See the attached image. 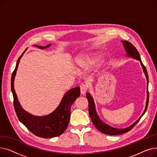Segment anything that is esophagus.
Instances as JSON below:
<instances>
[{"instance_id":"obj_1","label":"esophagus","mask_w":157,"mask_h":157,"mask_svg":"<svg viewBox=\"0 0 157 157\" xmlns=\"http://www.w3.org/2000/svg\"><path fill=\"white\" fill-rule=\"evenodd\" d=\"M88 90V88H87V86L85 84H82L80 85V91H81V94L82 95H84L86 94V91Z\"/></svg>"}]
</instances>
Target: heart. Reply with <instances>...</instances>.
Here are the masks:
<instances>
[{
	"mask_svg": "<svg viewBox=\"0 0 157 157\" xmlns=\"http://www.w3.org/2000/svg\"><path fill=\"white\" fill-rule=\"evenodd\" d=\"M102 59L101 55H88L78 60V65L81 67H89L99 62Z\"/></svg>",
	"mask_w": 157,
	"mask_h": 157,
	"instance_id": "heart-1",
	"label": "heart"
}]
</instances>
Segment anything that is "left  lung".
Masks as SVG:
<instances>
[{
	"instance_id": "8db88e82",
	"label": "left lung",
	"mask_w": 157,
	"mask_h": 157,
	"mask_svg": "<svg viewBox=\"0 0 157 157\" xmlns=\"http://www.w3.org/2000/svg\"><path fill=\"white\" fill-rule=\"evenodd\" d=\"M122 43L123 46L125 47V50L127 52V55L129 56H131L132 58H134V59L138 60L141 62V64L142 65V67L143 69V71L145 73V75L146 76V79H147V89H148V83H149V79H148V74L147 72V70L145 67V66L143 65L141 59V56H140V55L137 51V49L135 48V46L129 43L128 41L127 40H122ZM86 98L88 101V111H89V114L90 118L92 120V123H94V126L101 132L102 133L107 134V135H111V136H116V135H120L127 132L130 131V130L132 129L134 126L137 124V123L139 122V121L141 119V117H140L134 123H133L131 126L125 128H122V129H118V128H115L113 127H111L108 125L105 124L104 122H102L101 119L98 117V114L95 111V104L93 100V98L92 96L90 95L89 93L86 94ZM148 102H149V92H148L147 90V101H146V108L142 114L143 117L145 112L147 110V105H148Z\"/></svg>"
}]
</instances>
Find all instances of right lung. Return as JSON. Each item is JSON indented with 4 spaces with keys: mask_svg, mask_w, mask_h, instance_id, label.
Returning <instances> with one entry per match:
<instances>
[{
    "mask_svg": "<svg viewBox=\"0 0 157 157\" xmlns=\"http://www.w3.org/2000/svg\"><path fill=\"white\" fill-rule=\"evenodd\" d=\"M40 49H45L46 46L34 45ZM26 50V49H25ZM24 51V52H25ZM19 57L16 67L11 76V90L13 95V104L15 112L19 120L34 135L43 138H52L59 136L67 128L71 116V107L73 102L80 95V88L77 86L66 93L57 108L51 114L44 117H36L24 111L21 108L14 89V79L21 57Z\"/></svg>",
    "mask_w": 157,
    "mask_h": 157,
    "instance_id": "obj_1",
    "label": "right lung"
}]
</instances>
